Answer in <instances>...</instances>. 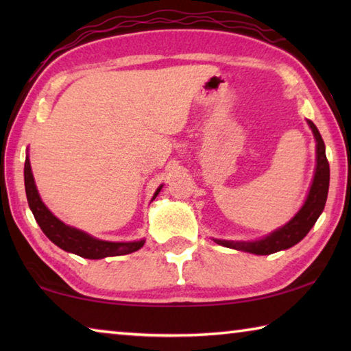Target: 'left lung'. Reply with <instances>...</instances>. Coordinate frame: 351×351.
<instances>
[{
	"mask_svg": "<svg viewBox=\"0 0 351 351\" xmlns=\"http://www.w3.org/2000/svg\"><path fill=\"white\" fill-rule=\"evenodd\" d=\"M308 125L311 127L314 138L317 142V165H316V173H314V180L311 184L310 193L305 204L299 213L291 219L288 224H285L276 232L266 237L263 240L258 241H226V240H215L218 245L237 249V251H245L257 255H268L274 254L282 249H288L299 243L304 237L310 232V229L317 221L320 213H322L325 203H326V195H328V186H330V164L325 154V144L322 136H320L319 130L311 121H308Z\"/></svg>",
	"mask_w": 351,
	"mask_h": 351,
	"instance_id": "1",
	"label": "left lung"
}]
</instances>
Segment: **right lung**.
I'll return each mask as SVG.
<instances>
[{"mask_svg":"<svg viewBox=\"0 0 351 351\" xmlns=\"http://www.w3.org/2000/svg\"><path fill=\"white\" fill-rule=\"evenodd\" d=\"M25 187L29 207H31V210L35 219H37L41 230H43L47 239L58 247H62L63 251L80 255L83 258L99 260L105 257H114V255L132 254L144 246V240L130 243H111L97 240L85 232H82L79 229L69 228V226L62 223L60 219L56 218L49 210H47L43 201L40 199V195L37 192V187H35L34 176L31 171V162H29L27 158L25 162ZM161 189L162 186L156 190L153 199L158 197Z\"/></svg>","mask_w":351,"mask_h":351,"instance_id":"add662e5","label":"right lung"}]
</instances>
